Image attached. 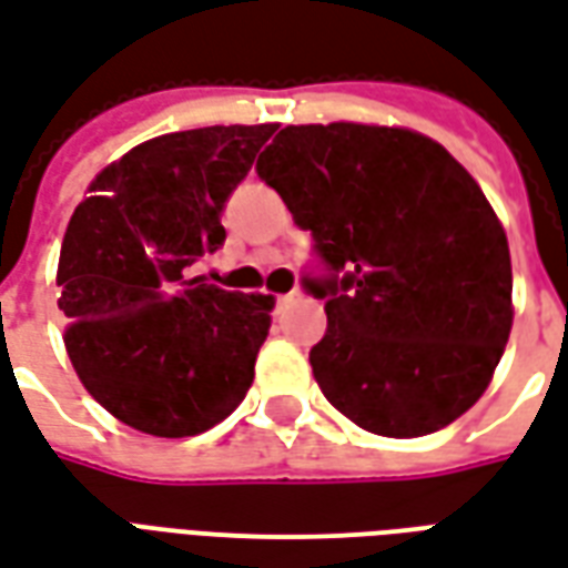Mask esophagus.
I'll return each mask as SVG.
<instances>
[{"label": "esophagus", "mask_w": 568, "mask_h": 568, "mask_svg": "<svg viewBox=\"0 0 568 568\" xmlns=\"http://www.w3.org/2000/svg\"><path fill=\"white\" fill-rule=\"evenodd\" d=\"M295 297H297V292H288V295H280V297H276V304H280V307H285V304H292Z\"/></svg>", "instance_id": "esophagus-1"}]
</instances>
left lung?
<instances>
[{
    "label": "left lung",
    "instance_id": "obj_1",
    "mask_svg": "<svg viewBox=\"0 0 568 568\" xmlns=\"http://www.w3.org/2000/svg\"><path fill=\"white\" fill-rule=\"evenodd\" d=\"M258 175L337 280H307L328 328L322 395L383 438L450 426L487 393L511 334V252L471 173L417 130L288 124Z\"/></svg>",
    "mask_w": 568,
    "mask_h": 568
}]
</instances>
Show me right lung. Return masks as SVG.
Here are the masks:
<instances>
[{
    "instance_id": "obj_1",
    "label": "right lung",
    "mask_w": 568,
    "mask_h": 568,
    "mask_svg": "<svg viewBox=\"0 0 568 568\" xmlns=\"http://www.w3.org/2000/svg\"><path fill=\"white\" fill-rule=\"evenodd\" d=\"M276 124L163 133L112 161L69 219L57 285L69 362L124 426L191 438L255 381L273 295L187 280L224 243L222 206Z\"/></svg>"
}]
</instances>
